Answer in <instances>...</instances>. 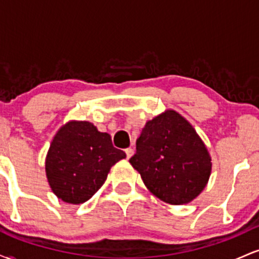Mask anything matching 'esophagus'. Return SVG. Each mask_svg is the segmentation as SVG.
<instances>
[{"instance_id":"esophagus-1","label":"esophagus","mask_w":259,"mask_h":259,"mask_svg":"<svg viewBox=\"0 0 259 259\" xmlns=\"http://www.w3.org/2000/svg\"><path fill=\"white\" fill-rule=\"evenodd\" d=\"M125 153H126V158L129 159L130 157H132L133 154H134V148H132V147H130V148H126V150H125Z\"/></svg>"}]
</instances>
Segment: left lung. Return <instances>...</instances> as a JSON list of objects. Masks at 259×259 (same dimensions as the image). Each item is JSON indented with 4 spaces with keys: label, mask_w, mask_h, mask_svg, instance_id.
I'll list each match as a JSON object with an SVG mask.
<instances>
[{
    "label": "left lung",
    "mask_w": 259,
    "mask_h": 259,
    "mask_svg": "<svg viewBox=\"0 0 259 259\" xmlns=\"http://www.w3.org/2000/svg\"><path fill=\"white\" fill-rule=\"evenodd\" d=\"M130 164L150 192L169 204H185L203 191L212 158L194 126L174 109L148 120Z\"/></svg>",
    "instance_id": "1"
}]
</instances>
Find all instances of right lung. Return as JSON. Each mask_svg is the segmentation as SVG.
I'll return each instance as SVG.
<instances>
[{"label": "right lung", "instance_id": "1", "mask_svg": "<svg viewBox=\"0 0 259 259\" xmlns=\"http://www.w3.org/2000/svg\"><path fill=\"white\" fill-rule=\"evenodd\" d=\"M126 154L111 135L90 121L70 120L53 136L45 162L50 187L59 200L84 203L105 184L109 170Z\"/></svg>", "mask_w": 259, "mask_h": 259}]
</instances>
